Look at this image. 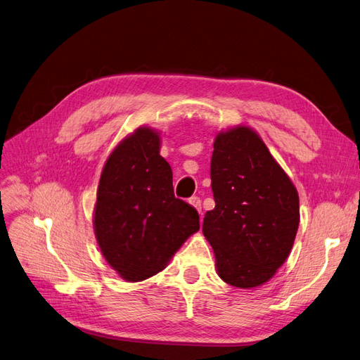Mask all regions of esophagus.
<instances>
[{
	"instance_id": "1",
	"label": "esophagus",
	"mask_w": 360,
	"mask_h": 360,
	"mask_svg": "<svg viewBox=\"0 0 360 360\" xmlns=\"http://www.w3.org/2000/svg\"><path fill=\"white\" fill-rule=\"evenodd\" d=\"M190 203L195 207V210L197 211H199V214L202 215V200H200V197H191V199H190Z\"/></svg>"
}]
</instances>
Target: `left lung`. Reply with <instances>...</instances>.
I'll list each match as a JSON object with an SVG mask.
<instances>
[{"instance_id": "8db88e82", "label": "left lung", "mask_w": 360, "mask_h": 360, "mask_svg": "<svg viewBox=\"0 0 360 360\" xmlns=\"http://www.w3.org/2000/svg\"><path fill=\"white\" fill-rule=\"evenodd\" d=\"M215 207L203 235L221 280L239 288L269 281L293 247L299 195L268 146L250 127L218 133L211 160Z\"/></svg>"}]
</instances>
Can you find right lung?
<instances>
[{
	"label": "right lung",
	"instance_id": "right-lung-1",
	"mask_svg": "<svg viewBox=\"0 0 360 360\" xmlns=\"http://www.w3.org/2000/svg\"><path fill=\"white\" fill-rule=\"evenodd\" d=\"M160 133L141 127L112 150L94 207L101 254L125 281L163 271L200 229L199 214L173 194L172 169L160 155Z\"/></svg>",
	"mask_w": 360,
	"mask_h": 360
}]
</instances>
